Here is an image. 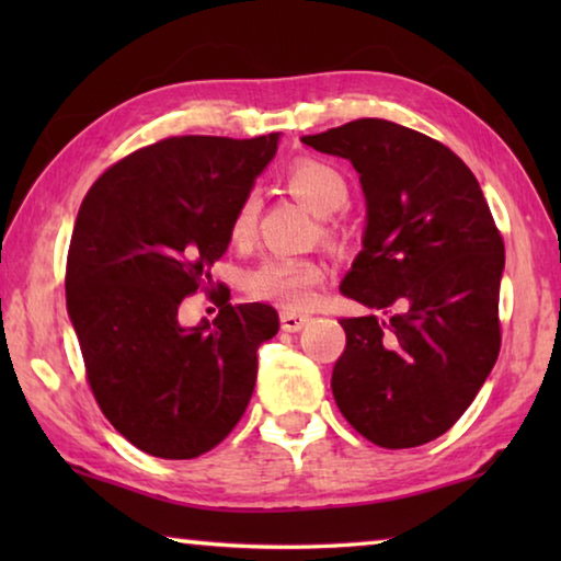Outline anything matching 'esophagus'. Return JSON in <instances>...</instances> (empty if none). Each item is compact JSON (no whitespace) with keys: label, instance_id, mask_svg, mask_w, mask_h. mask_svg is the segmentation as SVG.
Segmentation results:
<instances>
[{"label":"esophagus","instance_id":"34e87169","mask_svg":"<svg viewBox=\"0 0 561 561\" xmlns=\"http://www.w3.org/2000/svg\"><path fill=\"white\" fill-rule=\"evenodd\" d=\"M309 317L307 314H297V311H282V329L289 331V334H294V331H301L304 327H307Z\"/></svg>","mask_w":561,"mask_h":561}]
</instances>
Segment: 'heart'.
Here are the masks:
<instances>
[{"label":"heart","mask_w":561,"mask_h":561,"mask_svg":"<svg viewBox=\"0 0 561 561\" xmlns=\"http://www.w3.org/2000/svg\"><path fill=\"white\" fill-rule=\"evenodd\" d=\"M287 185L299 201L317 215H334L348 201V183L344 173L324 160H297L287 173ZM260 217V195L247 193L237 205L230 232L234 242L252 240ZM324 279V270L314 260L304 257H267L244 279L252 299L279 304L284 309H304L314 297V287Z\"/></svg>","instance_id":"heart-1"}]
</instances>
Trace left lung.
<instances>
[{"mask_svg":"<svg viewBox=\"0 0 561 561\" xmlns=\"http://www.w3.org/2000/svg\"><path fill=\"white\" fill-rule=\"evenodd\" d=\"M301 144L351 160L366 195L364 250L341 294L368 309L341 319L331 374L339 411L381 448H415L453 428L500 354L505 242L472 170L423 133L358 118Z\"/></svg>","mask_w":561,"mask_h":561,"instance_id":"left-lung-1","label":"left lung"}]
</instances>
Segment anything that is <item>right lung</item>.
I'll use <instances>...</instances> for the list:
<instances>
[{
    "mask_svg": "<svg viewBox=\"0 0 561 561\" xmlns=\"http://www.w3.org/2000/svg\"><path fill=\"white\" fill-rule=\"evenodd\" d=\"M277 133L175 136L111 165L83 197L66 260V307L103 415L136 448L190 460L240 423L257 348L279 331L267 304L220 307L185 329L180 301L213 284L237 205L277 153Z\"/></svg>",
    "mask_w": 561,
    "mask_h": 561,
    "instance_id": "add662e5",
    "label": "right lung"
}]
</instances>
